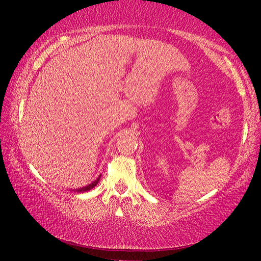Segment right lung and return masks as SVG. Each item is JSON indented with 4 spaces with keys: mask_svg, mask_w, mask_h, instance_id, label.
<instances>
[{
    "mask_svg": "<svg viewBox=\"0 0 261 261\" xmlns=\"http://www.w3.org/2000/svg\"><path fill=\"white\" fill-rule=\"evenodd\" d=\"M99 178H101V176H99V177H98V178H97V179H96V180H94V181H92V183H91V184H89V185H87V187H83V188L76 189V190H74V191H76V192H85V191H89V190H91V189H94V188L96 187V185H97V184H98V181H99Z\"/></svg>",
    "mask_w": 261,
    "mask_h": 261,
    "instance_id": "1",
    "label": "right lung"
}]
</instances>
